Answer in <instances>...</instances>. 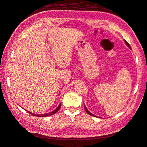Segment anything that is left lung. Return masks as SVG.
Returning a JSON list of instances; mask_svg holds the SVG:
<instances>
[{
	"instance_id": "left-lung-1",
	"label": "left lung",
	"mask_w": 147,
	"mask_h": 147,
	"mask_svg": "<svg viewBox=\"0 0 147 147\" xmlns=\"http://www.w3.org/2000/svg\"><path fill=\"white\" fill-rule=\"evenodd\" d=\"M125 43L126 44V45H127V46H128L129 48H131V47H130V45H129V44L128 43V42H127L126 40H125ZM84 108H85V110H86V111L87 112V113H88V114H89V115H90V116H94V117H97L96 116H95V115H92V113H90L89 111H88L87 110V109L86 108V106H85L84 105Z\"/></svg>"
}]
</instances>
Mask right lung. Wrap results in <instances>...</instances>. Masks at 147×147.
<instances>
[{
  "instance_id": "add662e5",
  "label": "right lung",
  "mask_w": 147,
  "mask_h": 147,
  "mask_svg": "<svg viewBox=\"0 0 147 147\" xmlns=\"http://www.w3.org/2000/svg\"><path fill=\"white\" fill-rule=\"evenodd\" d=\"M61 103L59 104V106H58L56 109H55L54 111H51V112H50V113H47V114H43V115H40V114H38V115H36V114H34V113H31V112H29V111H27V112H28L29 114H31V115H33V116H38V117H47V116H51V115H54V114H55L56 113L58 110L60 109V107H61Z\"/></svg>"
}]
</instances>
